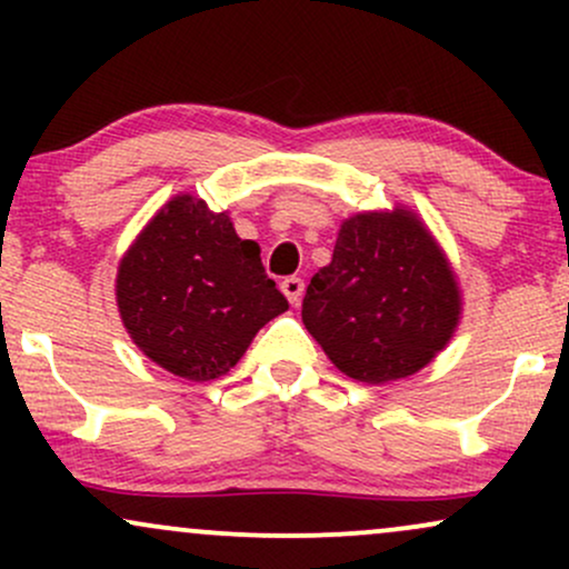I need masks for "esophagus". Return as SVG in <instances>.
I'll use <instances>...</instances> for the list:
<instances>
[{"label": "esophagus", "instance_id": "obj_1", "mask_svg": "<svg viewBox=\"0 0 569 569\" xmlns=\"http://www.w3.org/2000/svg\"><path fill=\"white\" fill-rule=\"evenodd\" d=\"M280 291L286 293V299H289L291 305H299L302 302V293H305V280L302 278H286L283 283H280Z\"/></svg>", "mask_w": 569, "mask_h": 569}]
</instances>
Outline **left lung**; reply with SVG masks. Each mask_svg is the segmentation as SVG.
Listing matches in <instances>:
<instances>
[{"label": "left lung", "mask_w": 569, "mask_h": 569, "mask_svg": "<svg viewBox=\"0 0 569 569\" xmlns=\"http://www.w3.org/2000/svg\"><path fill=\"white\" fill-rule=\"evenodd\" d=\"M452 267L407 208L345 219L331 262L310 280L305 329L339 371L380 385L433 361L460 321Z\"/></svg>", "instance_id": "obj_1"}]
</instances>
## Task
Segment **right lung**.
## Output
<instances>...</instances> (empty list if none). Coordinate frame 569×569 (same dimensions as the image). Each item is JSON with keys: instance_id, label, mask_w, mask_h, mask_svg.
Returning <instances> with one entry per match:
<instances>
[{"instance_id": "obj_1", "label": "right lung", "mask_w": 569, "mask_h": 569, "mask_svg": "<svg viewBox=\"0 0 569 569\" xmlns=\"http://www.w3.org/2000/svg\"><path fill=\"white\" fill-rule=\"evenodd\" d=\"M117 307L139 350L192 382L227 375L267 321L289 310L259 246L227 213L176 194L117 270Z\"/></svg>"}]
</instances>
